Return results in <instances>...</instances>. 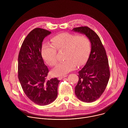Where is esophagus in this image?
<instances>
[{
	"instance_id": "34e87169",
	"label": "esophagus",
	"mask_w": 128,
	"mask_h": 128,
	"mask_svg": "<svg viewBox=\"0 0 128 128\" xmlns=\"http://www.w3.org/2000/svg\"><path fill=\"white\" fill-rule=\"evenodd\" d=\"M67 76H60V77H59L58 78V80H61L62 79H63V78H65V77H66Z\"/></svg>"
}]
</instances>
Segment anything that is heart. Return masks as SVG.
<instances>
[{
    "label": "heart",
    "mask_w": 128,
    "mask_h": 128,
    "mask_svg": "<svg viewBox=\"0 0 128 128\" xmlns=\"http://www.w3.org/2000/svg\"><path fill=\"white\" fill-rule=\"evenodd\" d=\"M51 44H45L42 50V56L50 66L58 62L57 50H64L63 62L59 64L52 71L54 76H64L74 70L76 65L82 66L86 61L90 54L91 43L86 36L64 32L54 36Z\"/></svg>",
    "instance_id": "b5f03b06"
}]
</instances>
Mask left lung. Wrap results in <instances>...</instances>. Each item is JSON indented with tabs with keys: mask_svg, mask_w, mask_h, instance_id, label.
Here are the masks:
<instances>
[{
	"mask_svg": "<svg viewBox=\"0 0 128 128\" xmlns=\"http://www.w3.org/2000/svg\"><path fill=\"white\" fill-rule=\"evenodd\" d=\"M72 30L85 34L90 41V53L86 65L78 72L75 94L80 100L91 103L100 97L110 78L106 50L99 36L89 27L82 26Z\"/></svg>",
	"mask_w": 128,
	"mask_h": 128,
	"instance_id": "obj_1",
	"label": "left lung"
}]
</instances>
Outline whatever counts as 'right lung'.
I'll return each instance as SVG.
<instances>
[{"label": "right lung", "instance_id": "right-lung-1", "mask_svg": "<svg viewBox=\"0 0 128 128\" xmlns=\"http://www.w3.org/2000/svg\"><path fill=\"white\" fill-rule=\"evenodd\" d=\"M48 30L36 28L26 36L18 56V78L27 97L34 103L48 105L55 100L60 80H46L48 69L42 56V42L50 34Z\"/></svg>", "mask_w": 128, "mask_h": 128}]
</instances>
